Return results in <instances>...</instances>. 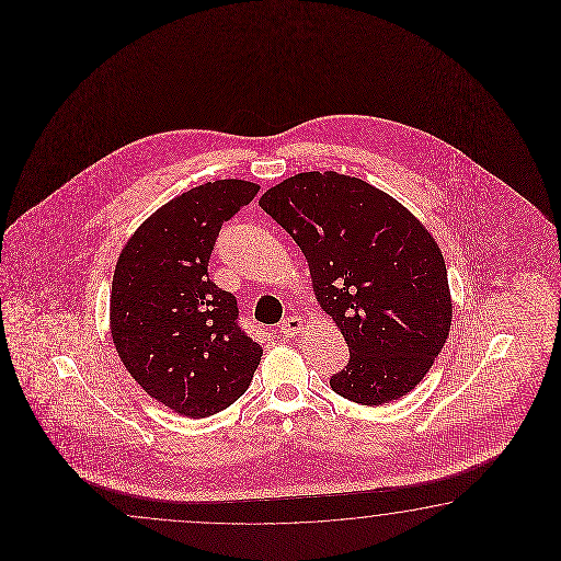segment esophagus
Segmentation results:
<instances>
[{
    "mask_svg": "<svg viewBox=\"0 0 561 561\" xmlns=\"http://www.w3.org/2000/svg\"><path fill=\"white\" fill-rule=\"evenodd\" d=\"M302 319H298V317H288L285 321L280 322V333L285 334V336H295V334L300 333L302 331Z\"/></svg>",
    "mask_w": 561,
    "mask_h": 561,
    "instance_id": "34e87169",
    "label": "esophagus"
}]
</instances>
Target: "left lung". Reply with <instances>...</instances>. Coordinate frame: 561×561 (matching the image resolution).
I'll use <instances>...</instances> for the list:
<instances>
[{"instance_id": "obj_1", "label": "left lung", "mask_w": 561, "mask_h": 561, "mask_svg": "<svg viewBox=\"0 0 561 561\" xmlns=\"http://www.w3.org/2000/svg\"><path fill=\"white\" fill-rule=\"evenodd\" d=\"M297 242L312 290L345 336L351 358L336 394L382 405L417 387L451 329L442 251L389 194L339 172H300L261 196Z\"/></svg>"}]
</instances>
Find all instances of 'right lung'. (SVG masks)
Returning a JSON list of instances; mask_svg holds the SVG:
<instances>
[{
	"mask_svg": "<svg viewBox=\"0 0 561 561\" xmlns=\"http://www.w3.org/2000/svg\"><path fill=\"white\" fill-rule=\"evenodd\" d=\"M261 191L215 180L146 218L122 249L110 297V331L124 367L146 393L203 419L244 394L263 346L240 329L232 293L208 278L222 222Z\"/></svg>",
	"mask_w": 561,
	"mask_h": 561,
	"instance_id": "1",
	"label": "right lung"
}]
</instances>
